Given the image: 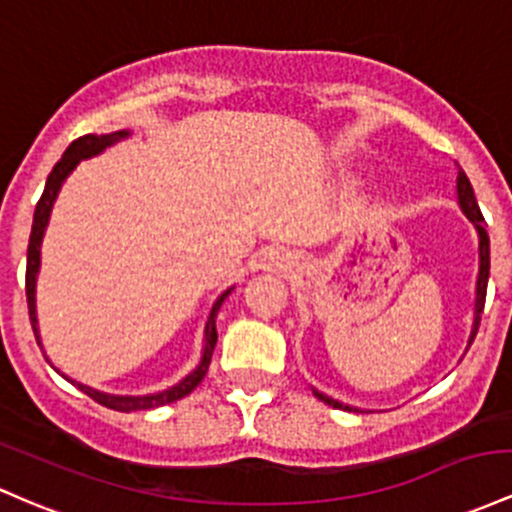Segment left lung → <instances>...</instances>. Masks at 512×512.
Returning <instances> with one entry per match:
<instances>
[{"label": "left lung", "mask_w": 512, "mask_h": 512, "mask_svg": "<svg viewBox=\"0 0 512 512\" xmlns=\"http://www.w3.org/2000/svg\"><path fill=\"white\" fill-rule=\"evenodd\" d=\"M457 194H459V206H462V211L471 218V223H474L476 230H479L481 267H479V279H476L474 325H471V338H469V345H471V342H474V338H476V333H479L481 313H484L486 286H488V269H491V250H488V233H486V226H484V216H481L479 204H476V196H474V189H471V182H469V179H466V174L462 170H459V177H457ZM313 393H316V398H320V401L328 403V406L345 408V411H352L350 406H342V403L333 401V398H328V396H323V393H318V391H313Z\"/></svg>", "instance_id": "1"}]
</instances>
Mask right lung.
Returning <instances> with one entry per match:
<instances>
[{
  "label": "right lung",
  "mask_w": 512,
  "mask_h": 512,
  "mask_svg": "<svg viewBox=\"0 0 512 512\" xmlns=\"http://www.w3.org/2000/svg\"><path fill=\"white\" fill-rule=\"evenodd\" d=\"M126 136H128V131L109 133V136H94V133H87V136L72 140L70 148L65 150V155L60 157L58 165H55L53 172L48 174L46 189H43V196L38 199V204H36V213H33V228H31V238H28V255H26V301H28V316H31V325H33V333H36L38 345H41V338H38V328H36V323H38L36 320V274H38V267H41V240H43V233H46L50 209H53L55 196H58L60 187H63L67 174L80 165V160L101 153V150H106L109 145H114L116 140H121ZM228 294L230 291H226V294L216 301L209 323H206V347H204V357H201L199 367H196L194 372L187 376V379L179 381L177 386H172V389H167L162 393H153V396H106V393H99V391L89 389V386L77 384L80 386V391L87 393L89 398H94V401L101 403V406L111 408V411H121V413L148 411V408L167 406V403H174V401H179V398L189 396V393H192L196 386L201 384V379H204L206 372H209L213 347H216V340H218L216 316H218V308H221V303L226 301Z\"/></svg>",
  "instance_id": "1"
}]
</instances>
